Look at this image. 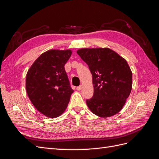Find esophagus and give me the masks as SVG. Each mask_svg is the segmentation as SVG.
I'll return each mask as SVG.
<instances>
[{
	"label": "esophagus",
	"instance_id": "obj_1",
	"mask_svg": "<svg viewBox=\"0 0 159 159\" xmlns=\"http://www.w3.org/2000/svg\"><path fill=\"white\" fill-rule=\"evenodd\" d=\"M81 88H82V86H81V85H80V86H78V87H77V88H76V89L78 90V91H80V90L81 89Z\"/></svg>",
	"mask_w": 159,
	"mask_h": 159
}]
</instances>
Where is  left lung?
Returning <instances> with one entry per match:
<instances>
[{
    "label": "left lung",
    "instance_id": "obj_1",
    "mask_svg": "<svg viewBox=\"0 0 159 159\" xmlns=\"http://www.w3.org/2000/svg\"><path fill=\"white\" fill-rule=\"evenodd\" d=\"M92 74L94 92L86 100L89 109L101 117H109L123 107L132 89V72L127 61L108 48L77 51Z\"/></svg>",
    "mask_w": 159,
    "mask_h": 159
}]
</instances>
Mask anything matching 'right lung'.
Listing matches in <instances>:
<instances>
[{"instance_id": "1", "label": "right lung", "mask_w": 159, "mask_h": 159, "mask_svg": "<svg viewBox=\"0 0 159 159\" xmlns=\"http://www.w3.org/2000/svg\"><path fill=\"white\" fill-rule=\"evenodd\" d=\"M70 50H50L43 53L28 70L26 89L36 109L46 117H58L70 102L71 89L64 66Z\"/></svg>"}]
</instances>
